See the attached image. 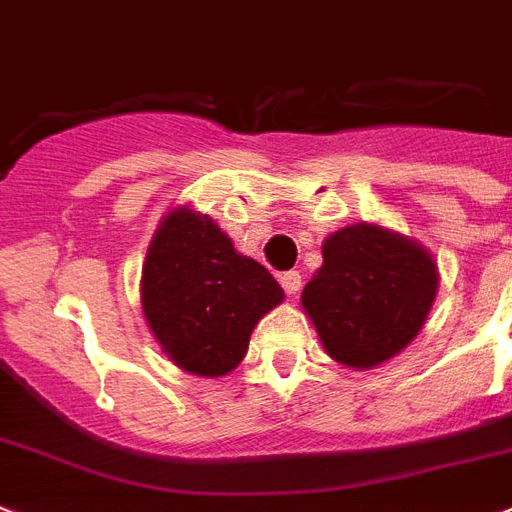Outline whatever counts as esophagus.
<instances>
[{
	"instance_id": "obj_1",
	"label": "esophagus",
	"mask_w": 512,
	"mask_h": 512,
	"mask_svg": "<svg viewBox=\"0 0 512 512\" xmlns=\"http://www.w3.org/2000/svg\"><path fill=\"white\" fill-rule=\"evenodd\" d=\"M279 285H282V290H285L287 295H298L303 279H300L298 272H285V274H279Z\"/></svg>"
}]
</instances>
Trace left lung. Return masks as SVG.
Listing matches in <instances>:
<instances>
[{
    "instance_id": "1",
    "label": "left lung",
    "mask_w": 512,
    "mask_h": 512,
    "mask_svg": "<svg viewBox=\"0 0 512 512\" xmlns=\"http://www.w3.org/2000/svg\"><path fill=\"white\" fill-rule=\"evenodd\" d=\"M435 292L438 264L425 246L357 222L323 240V266L300 303L331 360L373 370L419 334Z\"/></svg>"
}]
</instances>
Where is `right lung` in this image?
<instances>
[{
    "label": "right lung",
    "instance_id": "obj_1",
    "mask_svg": "<svg viewBox=\"0 0 512 512\" xmlns=\"http://www.w3.org/2000/svg\"><path fill=\"white\" fill-rule=\"evenodd\" d=\"M282 300L277 279L240 256L207 214H165L142 266V310L173 365L204 378L227 375L246 357L253 326Z\"/></svg>",
    "mask_w": 512,
    "mask_h": 512
}]
</instances>
